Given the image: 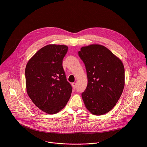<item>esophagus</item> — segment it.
<instances>
[{
    "label": "esophagus",
    "mask_w": 147,
    "mask_h": 147,
    "mask_svg": "<svg viewBox=\"0 0 147 147\" xmlns=\"http://www.w3.org/2000/svg\"><path fill=\"white\" fill-rule=\"evenodd\" d=\"M72 86H73V89L74 90H76V88H77V84L76 83H72Z\"/></svg>",
    "instance_id": "obj_1"
}]
</instances>
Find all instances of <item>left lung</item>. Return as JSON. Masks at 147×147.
<instances>
[{
  "instance_id": "8db88e82",
  "label": "left lung",
  "mask_w": 147,
  "mask_h": 147,
  "mask_svg": "<svg viewBox=\"0 0 147 147\" xmlns=\"http://www.w3.org/2000/svg\"><path fill=\"white\" fill-rule=\"evenodd\" d=\"M78 55L84 62L88 85L82 93L86 109L95 115L111 110L125 86V68L121 61L106 47L91 45L82 47Z\"/></svg>"
}]
</instances>
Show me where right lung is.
<instances>
[{
	"mask_svg": "<svg viewBox=\"0 0 147 147\" xmlns=\"http://www.w3.org/2000/svg\"><path fill=\"white\" fill-rule=\"evenodd\" d=\"M67 51L65 45H47L35 53L26 67L28 96L36 106L49 114L63 109L71 96L72 87L62 65Z\"/></svg>",
	"mask_w": 147,
	"mask_h": 147,
	"instance_id": "1",
	"label": "right lung"
}]
</instances>
